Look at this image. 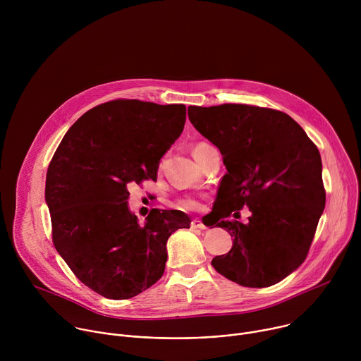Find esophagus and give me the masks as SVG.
I'll use <instances>...</instances> for the list:
<instances>
[{
    "mask_svg": "<svg viewBox=\"0 0 361 361\" xmlns=\"http://www.w3.org/2000/svg\"><path fill=\"white\" fill-rule=\"evenodd\" d=\"M191 228H200V230H204V228H205V226L202 224V221H201V220L194 219V220L191 221Z\"/></svg>",
    "mask_w": 361,
    "mask_h": 361,
    "instance_id": "34e87169",
    "label": "esophagus"
}]
</instances>
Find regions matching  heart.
<instances>
[{
    "mask_svg": "<svg viewBox=\"0 0 361 361\" xmlns=\"http://www.w3.org/2000/svg\"><path fill=\"white\" fill-rule=\"evenodd\" d=\"M205 145H209V144H205V142L195 144V147L192 148V154H195L198 149H201ZM177 205H178V207L184 209V210H198L200 209V201L194 197H183L177 201Z\"/></svg>",
    "mask_w": 361,
    "mask_h": 361,
    "instance_id": "heart-1",
    "label": "heart"
}]
</instances>
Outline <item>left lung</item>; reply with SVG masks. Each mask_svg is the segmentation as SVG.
Listing matches in <instances>:
<instances>
[{"label": "left lung", "mask_w": 361, "mask_h": 361, "mask_svg": "<svg viewBox=\"0 0 361 361\" xmlns=\"http://www.w3.org/2000/svg\"><path fill=\"white\" fill-rule=\"evenodd\" d=\"M188 118L219 147L227 169L214 223L230 233L233 247L214 257L213 267L244 287L281 281L305 260L324 210L316 144L290 116L271 109L190 106ZM243 207L252 213L248 224L226 219Z\"/></svg>", "instance_id": "8db88e82"}]
</instances>
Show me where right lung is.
<instances>
[{
  "label": "right lung",
  "mask_w": 361,
  "mask_h": 361,
  "mask_svg": "<svg viewBox=\"0 0 361 361\" xmlns=\"http://www.w3.org/2000/svg\"><path fill=\"white\" fill-rule=\"evenodd\" d=\"M184 123V104L109 101L71 126L48 166L54 247L75 277L106 298H131L157 283L169 237L190 228L178 210L152 209L140 224L127 201L130 183L157 180Z\"/></svg>",
  "instance_id": "obj_1"
}]
</instances>
